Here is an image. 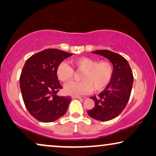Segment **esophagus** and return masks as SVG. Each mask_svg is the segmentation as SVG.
Returning a JSON list of instances; mask_svg holds the SVG:
<instances>
[{
  "mask_svg": "<svg viewBox=\"0 0 156 156\" xmlns=\"http://www.w3.org/2000/svg\"><path fill=\"white\" fill-rule=\"evenodd\" d=\"M72 99H86L87 97H78V96H74V97H72Z\"/></svg>",
  "mask_w": 156,
  "mask_h": 156,
  "instance_id": "1",
  "label": "esophagus"
}]
</instances>
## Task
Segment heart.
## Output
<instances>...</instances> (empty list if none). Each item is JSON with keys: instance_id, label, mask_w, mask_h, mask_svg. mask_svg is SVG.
I'll list each match as a JSON object with an SVG mask.
<instances>
[{"instance_id": "1", "label": "heart", "mask_w": 156, "mask_h": 156, "mask_svg": "<svg viewBox=\"0 0 156 156\" xmlns=\"http://www.w3.org/2000/svg\"><path fill=\"white\" fill-rule=\"evenodd\" d=\"M72 66L66 62H60L57 66L56 74L62 82H67L73 77L74 70L82 71L80 76V82H72L66 85V94L78 96L104 89L112 80L114 68L112 64L107 60L97 62L87 57H81L70 61Z\"/></svg>"}]
</instances>
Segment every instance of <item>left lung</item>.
I'll return each instance as SVG.
<instances>
[{
	"instance_id": "obj_1",
	"label": "left lung",
	"mask_w": 156,
	"mask_h": 156,
	"mask_svg": "<svg viewBox=\"0 0 156 156\" xmlns=\"http://www.w3.org/2000/svg\"><path fill=\"white\" fill-rule=\"evenodd\" d=\"M109 59L114 65L112 80L106 88L91 99L95 106L87 111V114L96 120L106 121L118 116L124 109L131 96L133 82V72L124 57L108 50L93 51Z\"/></svg>"
}]
</instances>
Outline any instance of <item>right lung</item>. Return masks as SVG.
Here are the masks:
<instances>
[{"mask_svg":"<svg viewBox=\"0 0 156 156\" xmlns=\"http://www.w3.org/2000/svg\"><path fill=\"white\" fill-rule=\"evenodd\" d=\"M71 53L46 49L27 59L20 76L23 101L28 112L41 122H52L67 112L72 99L57 94L62 88L56 69Z\"/></svg>","mask_w":156,"mask_h":156,"instance_id":"obj_1","label":"right lung"}]
</instances>
